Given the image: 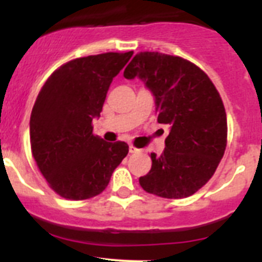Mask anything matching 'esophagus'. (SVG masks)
I'll use <instances>...</instances> for the list:
<instances>
[{
  "label": "esophagus",
  "mask_w": 262,
  "mask_h": 262,
  "mask_svg": "<svg viewBox=\"0 0 262 262\" xmlns=\"http://www.w3.org/2000/svg\"><path fill=\"white\" fill-rule=\"evenodd\" d=\"M128 149H129V154H138V152L142 151V149H139V148L134 147V145H129Z\"/></svg>",
  "instance_id": "1"
}]
</instances>
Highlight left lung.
Here are the masks:
<instances>
[{
	"instance_id": "1",
	"label": "left lung",
	"mask_w": 262,
	"mask_h": 262,
	"mask_svg": "<svg viewBox=\"0 0 262 262\" xmlns=\"http://www.w3.org/2000/svg\"><path fill=\"white\" fill-rule=\"evenodd\" d=\"M156 97L157 122L169 124L165 149L151 154L152 168L139 178L149 194L180 200L214 176L227 147V115L215 85L194 62L160 52H139L124 69Z\"/></svg>"
}]
</instances>
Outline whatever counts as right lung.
I'll return each mask as SVG.
<instances>
[{
  "instance_id": "right-lung-1",
  "label": "right lung",
  "mask_w": 262,
  "mask_h": 262,
  "mask_svg": "<svg viewBox=\"0 0 262 262\" xmlns=\"http://www.w3.org/2000/svg\"><path fill=\"white\" fill-rule=\"evenodd\" d=\"M129 52H106L62 64L41 86L30 118L31 154L48 186L60 196L84 201L106 189L128 154L124 142L93 134L111 81Z\"/></svg>"
}]
</instances>
